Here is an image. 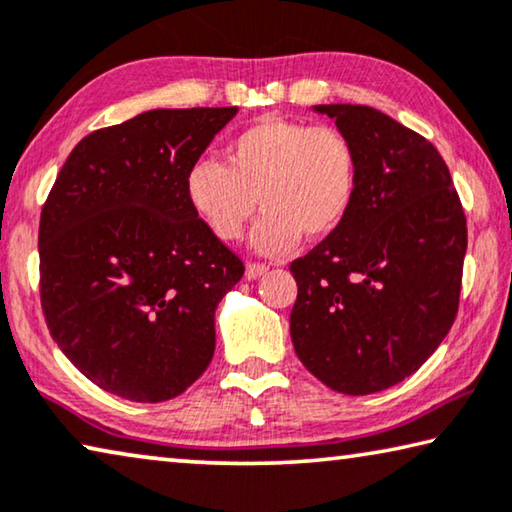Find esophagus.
<instances>
[{
	"mask_svg": "<svg viewBox=\"0 0 512 512\" xmlns=\"http://www.w3.org/2000/svg\"><path fill=\"white\" fill-rule=\"evenodd\" d=\"M265 272H267L265 263H249L247 265V279H258V277H263Z\"/></svg>",
	"mask_w": 512,
	"mask_h": 512,
	"instance_id": "obj_1",
	"label": "esophagus"
}]
</instances>
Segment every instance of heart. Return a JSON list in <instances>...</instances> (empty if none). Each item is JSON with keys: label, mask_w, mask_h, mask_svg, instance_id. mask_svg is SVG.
I'll return each mask as SVG.
<instances>
[{"label": "heart", "mask_w": 512, "mask_h": 512, "mask_svg": "<svg viewBox=\"0 0 512 512\" xmlns=\"http://www.w3.org/2000/svg\"><path fill=\"white\" fill-rule=\"evenodd\" d=\"M224 160L194 162L185 176L187 201L219 240H238L258 203L251 242L286 254L302 235H332L355 208L359 155L334 125L267 114L226 141Z\"/></svg>", "instance_id": "b5f03b06"}]
</instances>
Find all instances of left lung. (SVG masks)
I'll list each match as a JSON object with an SVG mask.
<instances>
[{
  "label": "left lung",
  "mask_w": 512,
  "mask_h": 512,
  "mask_svg": "<svg viewBox=\"0 0 512 512\" xmlns=\"http://www.w3.org/2000/svg\"><path fill=\"white\" fill-rule=\"evenodd\" d=\"M359 155L338 229L290 263V336L322 384L366 396L419 371L460 304L467 219L437 148L366 105H316Z\"/></svg>",
  "instance_id": "obj_1"
}]
</instances>
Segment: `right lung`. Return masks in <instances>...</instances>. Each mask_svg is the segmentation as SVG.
I'll list each match as a JSON object with an SVG mask.
<instances>
[{"label": "right lung", "mask_w": 512, "mask_h": 512, "mask_svg": "<svg viewBox=\"0 0 512 512\" xmlns=\"http://www.w3.org/2000/svg\"><path fill=\"white\" fill-rule=\"evenodd\" d=\"M238 107L151 109L86 135L38 226L41 306L93 384L162 403L215 355V309L245 265L196 217L185 176Z\"/></svg>", "instance_id": "obj_1"}]
</instances>
